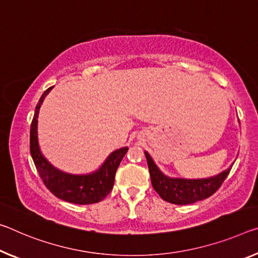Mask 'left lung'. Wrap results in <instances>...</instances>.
I'll return each mask as SVG.
<instances>
[{
	"instance_id": "left-lung-1",
	"label": "left lung",
	"mask_w": 258,
	"mask_h": 258,
	"mask_svg": "<svg viewBox=\"0 0 258 258\" xmlns=\"http://www.w3.org/2000/svg\"><path fill=\"white\" fill-rule=\"evenodd\" d=\"M147 163H148L151 185L158 195L166 202L185 206V204L195 203L209 198L230 173L232 165L223 172L210 178L203 179H185L167 177L159 170L150 155L145 151Z\"/></svg>"
}]
</instances>
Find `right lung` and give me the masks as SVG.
I'll use <instances>...</instances> for the list:
<instances>
[{
    "label": "right lung",
    "instance_id": "1",
    "mask_svg": "<svg viewBox=\"0 0 258 258\" xmlns=\"http://www.w3.org/2000/svg\"><path fill=\"white\" fill-rule=\"evenodd\" d=\"M52 87L40 97L31 124L30 149L36 170L49 190L63 201L76 204H93L103 200L111 191L114 175L128 147L112 151L99 169L87 174H72L60 171L41 153L38 139V118L41 105Z\"/></svg>",
    "mask_w": 258,
    "mask_h": 258
}]
</instances>
